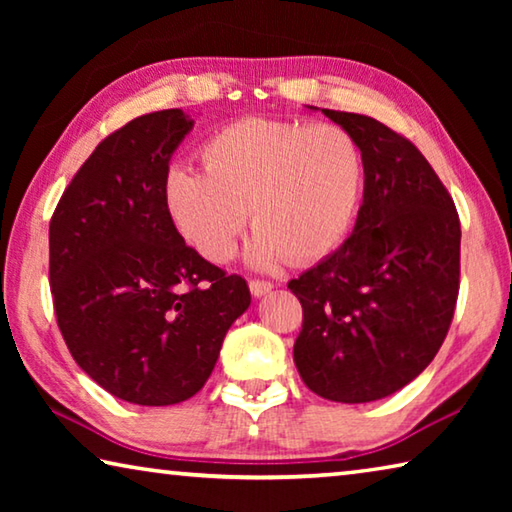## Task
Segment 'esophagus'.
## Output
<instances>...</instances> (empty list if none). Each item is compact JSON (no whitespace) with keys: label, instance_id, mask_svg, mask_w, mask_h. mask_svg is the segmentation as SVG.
<instances>
[{"label":"esophagus","instance_id":"34e87169","mask_svg":"<svg viewBox=\"0 0 512 512\" xmlns=\"http://www.w3.org/2000/svg\"><path fill=\"white\" fill-rule=\"evenodd\" d=\"M248 287H250V293H253L255 298H262V296H266V293H271L273 284L266 282V280H250Z\"/></svg>","mask_w":512,"mask_h":512}]
</instances>
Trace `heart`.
Wrapping results in <instances>:
<instances>
[{
  "label": "heart",
  "mask_w": 512,
  "mask_h": 512,
  "mask_svg": "<svg viewBox=\"0 0 512 512\" xmlns=\"http://www.w3.org/2000/svg\"><path fill=\"white\" fill-rule=\"evenodd\" d=\"M203 173L171 167L162 201L173 228L198 255L225 264L246 219L250 266L318 262L339 250L357 221L366 162L336 124L241 117L201 146Z\"/></svg>",
  "instance_id": "heart-1"
}]
</instances>
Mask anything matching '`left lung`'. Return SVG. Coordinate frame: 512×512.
<instances>
[{
    "label": "left lung",
    "instance_id": "8db88e82",
    "mask_svg": "<svg viewBox=\"0 0 512 512\" xmlns=\"http://www.w3.org/2000/svg\"><path fill=\"white\" fill-rule=\"evenodd\" d=\"M320 112L359 142L366 183L352 235L289 282L302 305L293 361L325 400L375 402L418 377L445 341L458 298L461 221L406 137L368 115Z\"/></svg>",
    "mask_w": 512,
    "mask_h": 512
}]
</instances>
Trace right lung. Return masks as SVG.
Wrapping results in <instances>:
<instances>
[{
  "mask_svg": "<svg viewBox=\"0 0 512 512\" xmlns=\"http://www.w3.org/2000/svg\"><path fill=\"white\" fill-rule=\"evenodd\" d=\"M192 128L180 108L128 121L76 171L49 223L60 334L85 375L140 406L201 391L250 307L244 277L189 248L164 210L169 160Z\"/></svg>",
  "mask_w": 512,
  "mask_h": 512,
  "instance_id": "add662e5",
  "label": "right lung"
}]
</instances>
